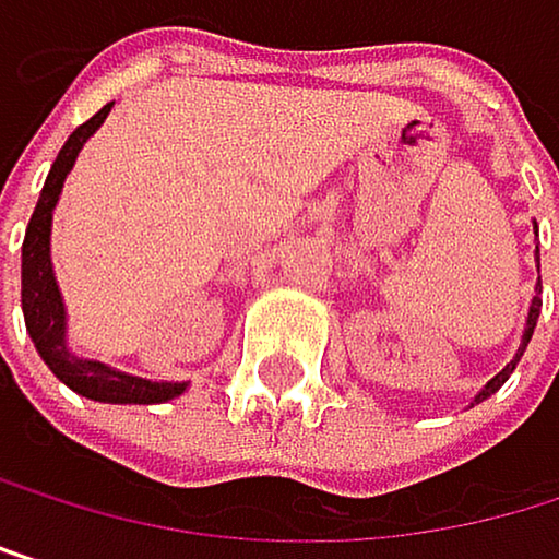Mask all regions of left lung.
<instances>
[{
	"label": "left lung",
	"instance_id": "obj_1",
	"mask_svg": "<svg viewBox=\"0 0 559 559\" xmlns=\"http://www.w3.org/2000/svg\"><path fill=\"white\" fill-rule=\"evenodd\" d=\"M536 318H540V298H533V305H530V318H526V332H523V345H520V352H516V358L507 365V369L497 376V379H489V385L476 395V402H483L486 395H492V392H497L510 376H513V369H516V361H520V355H523V348H526V342H530V335H533V329H536Z\"/></svg>",
	"mask_w": 559,
	"mask_h": 559
}]
</instances>
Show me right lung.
I'll return each mask as SVG.
<instances>
[{
    "instance_id": "add662e5",
    "label": "right lung",
    "mask_w": 559,
    "mask_h": 559,
    "mask_svg": "<svg viewBox=\"0 0 559 559\" xmlns=\"http://www.w3.org/2000/svg\"><path fill=\"white\" fill-rule=\"evenodd\" d=\"M114 103H106L99 114H93L86 123H80L70 140L62 143L59 157L52 160V170L46 177V187L36 201V211L26 227V241H23V314H26V329L43 355V361L56 372L59 382H67L73 392L96 399V402H136V405H154L167 402L183 392L180 382H146L136 376H123L106 369L99 361H83L67 352V314H62V298L52 277L49 264V224H52V207L59 201L62 180H67L80 146L93 136V130L106 120Z\"/></svg>"
}]
</instances>
